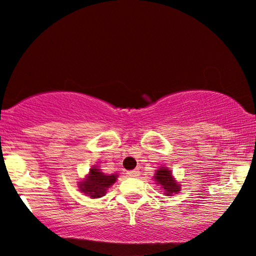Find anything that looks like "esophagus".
Instances as JSON below:
<instances>
[{
	"label": "esophagus",
	"instance_id": "34e87169",
	"mask_svg": "<svg viewBox=\"0 0 256 256\" xmlns=\"http://www.w3.org/2000/svg\"><path fill=\"white\" fill-rule=\"evenodd\" d=\"M126 174H128V176L136 178V176H138V175H140V170H138V169H134V170H128Z\"/></svg>",
	"mask_w": 256,
	"mask_h": 256
}]
</instances>
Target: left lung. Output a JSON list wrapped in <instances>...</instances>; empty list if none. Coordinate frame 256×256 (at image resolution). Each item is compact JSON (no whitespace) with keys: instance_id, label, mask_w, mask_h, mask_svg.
Masks as SVG:
<instances>
[{"instance_id":"obj_1","label":"left lung","mask_w":256,"mask_h":256,"mask_svg":"<svg viewBox=\"0 0 256 256\" xmlns=\"http://www.w3.org/2000/svg\"><path fill=\"white\" fill-rule=\"evenodd\" d=\"M154 178H155L156 184H160V186L164 190L166 196L176 194L181 188L180 184H178L176 180H175V178L172 175L170 169L166 167H161L160 169H158Z\"/></svg>"}]
</instances>
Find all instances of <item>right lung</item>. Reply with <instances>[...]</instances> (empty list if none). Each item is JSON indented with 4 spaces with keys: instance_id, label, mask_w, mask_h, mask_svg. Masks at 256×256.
Returning a JSON list of instances; mask_svg holds the SVG:
<instances>
[{
    "instance_id": "add662e5",
    "label": "right lung",
    "mask_w": 256,
    "mask_h": 256,
    "mask_svg": "<svg viewBox=\"0 0 256 256\" xmlns=\"http://www.w3.org/2000/svg\"><path fill=\"white\" fill-rule=\"evenodd\" d=\"M118 174L107 175L101 172L96 166L89 169V174L83 181H80L78 187L81 192L90 198H101L106 194L107 188H110L116 181Z\"/></svg>"
}]
</instances>
